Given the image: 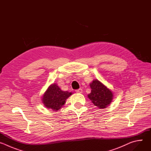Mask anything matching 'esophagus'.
Segmentation results:
<instances>
[{"label":"esophagus","mask_w":151,"mask_h":151,"mask_svg":"<svg viewBox=\"0 0 151 151\" xmlns=\"http://www.w3.org/2000/svg\"><path fill=\"white\" fill-rule=\"evenodd\" d=\"M82 91H83L82 89H81V88H79V89L76 90V93H82Z\"/></svg>","instance_id":"esophagus-1"}]
</instances>
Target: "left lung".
Returning a JSON list of instances; mask_svg holds the SVG:
<instances>
[{
  "label": "left lung",
  "mask_w": 151,
  "mask_h": 151,
  "mask_svg": "<svg viewBox=\"0 0 151 151\" xmlns=\"http://www.w3.org/2000/svg\"><path fill=\"white\" fill-rule=\"evenodd\" d=\"M90 86L91 91L87 96L95 106L103 109L110 105L114 98V93L111 90L97 79L93 80Z\"/></svg>",
  "instance_id": "left-lung-1"
}]
</instances>
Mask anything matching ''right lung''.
Instances as JSON below:
<instances>
[{"label": "right lung", "mask_w": 151, "mask_h": 151, "mask_svg": "<svg viewBox=\"0 0 151 151\" xmlns=\"http://www.w3.org/2000/svg\"><path fill=\"white\" fill-rule=\"evenodd\" d=\"M72 94L69 91L61 90L56 83H54L49 86L42 96V101L47 109L57 112L64 105L66 99Z\"/></svg>", "instance_id": "add662e5"}]
</instances>
